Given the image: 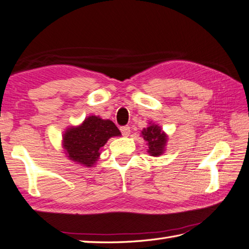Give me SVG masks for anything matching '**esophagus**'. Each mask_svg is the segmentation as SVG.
Here are the masks:
<instances>
[{
    "label": "esophagus",
    "mask_w": 249,
    "mask_h": 249,
    "mask_svg": "<svg viewBox=\"0 0 249 249\" xmlns=\"http://www.w3.org/2000/svg\"><path fill=\"white\" fill-rule=\"evenodd\" d=\"M120 131H121V133H123L124 136H129V134H130V126L129 125L121 126Z\"/></svg>",
    "instance_id": "34e87169"
}]
</instances>
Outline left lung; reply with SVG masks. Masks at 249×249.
I'll list each match as a JSON object with an SVG mask.
<instances>
[{"mask_svg":"<svg viewBox=\"0 0 249 249\" xmlns=\"http://www.w3.org/2000/svg\"><path fill=\"white\" fill-rule=\"evenodd\" d=\"M142 136L148 145V154L150 156L158 157L164 153L167 142V135L161 130V126L155 124H149L147 128L142 131Z\"/></svg>","mask_w":249,"mask_h":249,"instance_id":"left-lung-1","label":"left lung"}]
</instances>
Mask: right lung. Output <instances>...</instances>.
I'll use <instances>...</instances> for the list:
<instances>
[{
    "label": "right lung",
    "instance_id": "right-lung-1",
    "mask_svg": "<svg viewBox=\"0 0 249 249\" xmlns=\"http://www.w3.org/2000/svg\"><path fill=\"white\" fill-rule=\"evenodd\" d=\"M120 135L119 129L113 121L89 116L82 124L67 129L62 145L70 160L90 167L98 161L100 150L106 142L113 136Z\"/></svg>",
    "mask_w": 249,
    "mask_h": 249
}]
</instances>
